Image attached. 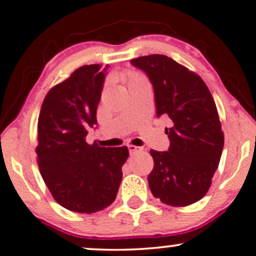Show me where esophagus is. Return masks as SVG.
<instances>
[{"label":"esophagus","instance_id":"esophagus-1","mask_svg":"<svg viewBox=\"0 0 256 256\" xmlns=\"http://www.w3.org/2000/svg\"><path fill=\"white\" fill-rule=\"evenodd\" d=\"M128 150H129V153H130V154H134V153L141 152V150H142L144 148H142V147L134 146V144H129V146H128Z\"/></svg>","mask_w":256,"mask_h":256}]
</instances>
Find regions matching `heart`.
Listing matches in <instances>:
<instances>
[{"label": "heart", "mask_w": 256, "mask_h": 256, "mask_svg": "<svg viewBox=\"0 0 256 256\" xmlns=\"http://www.w3.org/2000/svg\"><path fill=\"white\" fill-rule=\"evenodd\" d=\"M138 80H142V78L138 77V76H132V78H130V83H132V82Z\"/></svg>", "instance_id": "b5f03b06"}]
</instances>
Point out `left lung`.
Listing matches in <instances>:
<instances>
[{
	"label": "left lung",
	"mask_w": 256,
	"mask_h": 256,
	"mask_svg": "<svg viewBox=\"0 0 256 256\" xmlns=\"http://www.w3.org/2000/svg\"><path fill=\"white\" fill-rule=\"evenodd\" d=\"M130 62L153 85L158 118L172 121L165 129L168 150H150V191L171 206L194 204L209 190L224 146L215 100L200 76L168 56L150 54Z\"/></svg>",
	"instance_id": "1"
}]
</instances>
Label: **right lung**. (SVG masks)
Wrapping results in <instances>:
<instances>
[{
	"label": "right lung",
	"mask_w": 256,
	"mask_h": 256,
	"mask_svg": "<svg viewBox=\"0 0 256 256\" xmlns=\"http://www.w3.org/2000/svg\"><path fill=\"white\" fill-rule=\"evenodd\" d=\"M77 68L46 94L38 120V165L53 198L80 214L103 210L115 200L128 148L100 147L85 140L97 124L106 68Z\"/></svg>",
	"instance_id": "1"
}]
</instances>
